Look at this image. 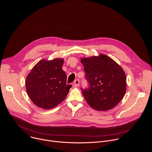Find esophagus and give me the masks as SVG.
Here are the masks:
<instances>
[{
  "label": "esophagus",
  "instance_id": "obj_1",
  "mask_svg": "<svg viewBox=\"0 0 152 152\" xmlns=\"http://www.w3.org/2000/svg\"><path fill=\"white\" fill-rule=\"evenodd\" d=\"M79 83H80V81L79 79H76L75 80L74 82V85L76 86H79Z\"/></svg>",
  "mask_w": 152,
  "mask_h": 152
}]
</instances>
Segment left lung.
I'll list each match as a JSON object with an SVG mask.
<instances>
[{
  "mask_svg": "<svg viewBox=\"0 0 152 152\" xmlns=\"http://www.w3.org/2000/svg\"><path fill=\"white\" fill-rule=\"evenodd\" d=\"M87 88L81 91L88 104L98 111L114 107L123 98L126 77L122 68L104 55L82 58Z\"/></svg>",
  "mask_w": 152,
  "mask_h": 152,
  "instance_id": "obj_1",
  "label": "left lung"
}]
</instances>
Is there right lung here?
Here are the masks:
<instances>
[{"label":"right lung","mask_w":152,"mask_h":152,"mask_svg":"<svg viewBox=\"0 0 152 152\" xmlns=\"http://www.w3.org/2000/svg\"><path fill=\"white\" fill-rule=\"evenodd\" d=\"M62 59L41 60L33 67L26 79L27 93L32 102L45 110L52 109L67 97L72 85L62 69Z\"/></svg>","instance_id":"add662e5"}]
</instances>
